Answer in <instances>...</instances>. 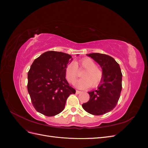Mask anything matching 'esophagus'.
Returning <instances> with one entry per match:
<instances>
[{"label": "esophagus", "mask_w": 148, "mask_h": 148, "mask_svg": "<svg viewBox=\"0 0 148 148\" xmlns=\"http://www.w3.org/2000/svg\"><path fill=\"white\" fill-rule=\"evenodd\" d=\"M79 93H81V91H78V90L76 91V94H77V95H79Z\"/></svg>", "instance_id": "esophagus-1"}]
</instances>
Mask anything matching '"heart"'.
Listing matches in <instances>:
<instances>
[{
    "mask_svg": "<svg viewBox=\"0 0 148 148\" xmlns=\"http://www.w3.org/2000/svg\"><path fill=\"white\" fill-rule=\"evenodd\" d=\"M84 70L81 74L82 78L77 83V86L81 88L95 87L99 84L103 78L102 70L96 66L95 62L90 58H84L74 64L66 65L65 75V78L70 83L75 84L79 76L78 71Z\"/></svg>",
    "mask_w": 148,
    "mask_h": 148,
    "instance_id": "1",
    "label": "heart"
}]
</instances>
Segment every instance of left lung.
Wrapping results in <instances>:
<instances>
[{
  "mask_svg": "<svg viewBox=\"0 0 148 148\" xmlns=\"http://www.w3.org/2000/svg\"><path fill=\"white\" fill-rule=\"evenodd\" d=\"M87 56L101 66L103 78L96 90L88 92L90 98L82 107L89 114L101 115L113 110L117 104L122 88V73L119 64L112 57L99 53Z\"/></svg>",
  "mask_w": 148,
  "mask_h": 148,
  "instance_id": "left-lung-1",
  "label": "left lung"
}]
</instances>
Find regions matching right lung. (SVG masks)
<instances>
[{
    "label": "right lung",
    "instance_id": "right-lung-1",
    "mask_svg": "<svg viewBox=\"0 0 148 148\" xmlns=\"http://www.w3.org/2000/svg\"><path fill=\"white\" fill-rule=\"evenodd\" d=\"M72 60L67 53L47 51L36 59L28 73V91L34 109L48 117L59 114L76 91L65 78L66 65Z\"/></svg>",
    "mask_w": 148,
    "mask_h": 148
}]
</instances>
